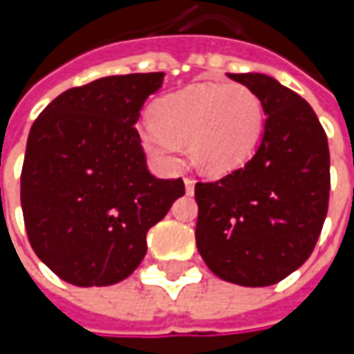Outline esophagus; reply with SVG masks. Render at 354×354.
Here are the masks:
<instances>
[{
  "mask_svg": "<svg viewBox=\"0 0 354 354\" xmlns=\"http://www.w3.org/2000/svg\"><path fill=\"white\" fill-rule=\"evenodd\" d=\"M185 189H187L189 195L195 191V179H193V177H185Z\"/></svg>",
  "mask_w": 354,
  "mask_h": 354,
  "instance_id": "34e87169",
  "label": "esophagus"
}]
</instances>
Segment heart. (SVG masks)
<instances>
[{
  "label": "heart",
  "mask_w": 354,
  "mask_h": 354,
  "mask_svg": "<svg viewBox=\"0 0 354 354\" xmlns=\"http://www.w3.org/2000/svg\"><path fill=\"white\" fill-rule=\"evenodd\" d=\"M153 122L140 140L145 151L165 165L179 161L181 143L203 171L225 175L244 165L264 131V104L244 84L201 82L163 96L153 104Z\"/></svg>",
  "instance_id": "heart-1"
}]
</instances>
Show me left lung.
Masks as SVG:
<instances>
[{"label":"left lung","mask_w":354,"mask_h":354,"mask_svg":"<svg viewBox=\"0 0 354 354\" xmlns=\"http://www.w3.org/2000/svg\"><path fill=\"white\" fill-rule=\"evenodd\" d=\"M264 104V136L250 161L195 185L197 248L214 276L264 288L311 256L329 207V145L313 108L272 76L228 75Z\"/></svg>","instance_id":"obj_1"}]
</instances>
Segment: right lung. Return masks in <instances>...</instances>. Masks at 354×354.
<instances>
[{"mask_svg": "<svg viewBox=\"0 0 354 354\" xmlns=\"http://www.w3.org/2000/svg\"><path fill=\"white\" fill-rule=\"evenodd\" d=\"M163 73L106 76L62 92L33 122L21 207L35 254L64 281L90 288L128 278L143 260L145 234L183 179L153 177L136 129Z\"/></svg>", "mask_w": 354, "mask_h": 354, "instance_id": "obj_1", "label": "right lung"}]
</instances>
